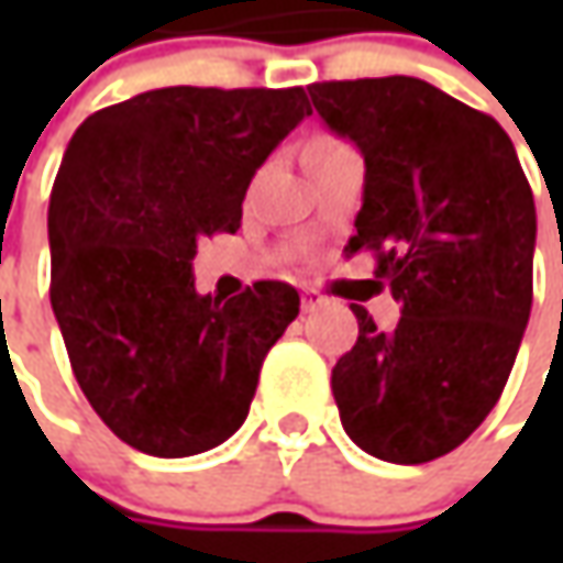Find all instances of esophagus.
I'll use <instances>...</instances> for the list:
<instances>
[{"instance_id":"esophagus-1","label":"esophagus","mask_w":563,"mask_h":563,"mask_svg":"<svg viewBox=\"0 0 563 563\" xmlns=\"http://www.w3.org/2000/svg\"><path fill=\"white\" fill-rule=\"evenodd\" d=\"M319 303H322V300H319V294L307 291L303 297H300V310H303V313H313Z\"/></svg>"}]
</instances>
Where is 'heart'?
I'll return each mask as SVG.
<instances>
[{"mask_svg":"<svg viewBox=\"0 0 563 563\" xmlns=\"http://www.w3.org/2000/svg\"><path fill=\"white\" fill-rule=\"evenodd\" d=\"M329 141H332V137H316L313 143H329Z\"/></svg>","mask_w":563,"mask_h":563,"instance_id":"heart-1","label":"heart"}]
</instances>
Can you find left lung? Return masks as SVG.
<instances>
[{
  "mask_svg": "<svg viewBox=\"0 0 563 563\" xmlns=\"http://www.w3.org/2000/svg\"><path fill=\"white\" fill-rule=\"evenodd\" d=\"M316 112L366 163L357 234L400 319L332 369L341 426L388 464H426L464 444L498 404L532 307L536 203L498 121L420 77L310 84Z\"/></svg>",
  "mask_w": 563,
  "mask_h": 563,
  "instance_id": "8db88e82",
  "label": "left lung"
}]
</instances>
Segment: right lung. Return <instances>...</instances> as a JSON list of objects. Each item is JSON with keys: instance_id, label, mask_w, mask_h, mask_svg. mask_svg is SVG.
Wrapping results in <instances>:
<instances>
[{"instance_id": "obj_1", "label": "right lung", "mask_w": 563, "mask_h": 563, "mask_svg": "<svg viewBox=\"0 0 563 563\" xmlns=\"http://www.w3.org/2000/svg\"><path fill=\"white\" fill-rule=\"evenodd\" d=\"M313 109L303 87H163L93 112L49 197V300L77 385L121 442L190 457L247 420L300 313L285 282L197 294V241L234 234L250 178Z\"/></svg>"}]
</instances>
